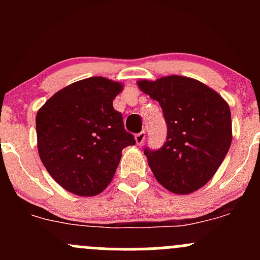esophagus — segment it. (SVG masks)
<instances>
[{
  "label": "esophagus",
  "instance_id": "1",
  "mask_svg": "<svg viewBox=\"0 0 260 260\" xmlns=\"http://www.w3.org/2000/svg\"><path fill=\"white\" fill-rule=\"evenodd\" d=\"M135 138H136V143H137L138 146H141L146 140V132L145 131H141L140 133H137V135L135 136Z\"/></svg>",
  "mask_w": 260,
  "mask_h": 260
}]
</instances>
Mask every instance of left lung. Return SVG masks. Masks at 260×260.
<instances>
[{
    "instance_id": "left-lung-1",
    "label": "left lung",
    "mask_w": 260,
    "mask_h": 260,
    "mask_svg": "<svg viewBox=\"0 0 260 260\" xmlns=\"http://www.w3.org/2000/svg\"><path fill=\"white\" fill-rule=\"evenodd\" d=\"M141 90L157 101L167 125L166 142L145 147L157 181L175 193H190L214 176L232 143V115L215 90L191 78L142 80Z\"/></svg>"
}]
</instances>
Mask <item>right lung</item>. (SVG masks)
I'll return each instance as SVG.
<instances>
[{"label":"right lung","instance_id":"add662e5","mask_svg":"<svg viewBox=\"0 0 260 260\" xmlns=\"http://www.w3.org/2000/svg\"><path fill=\"white\" fill-rule=\"evenodd\" d=\"M120 90V84L106 78H88L55 93L38 112L39 154L67 191L101 193L113 179L122 149L136 145L113 108Z\"/></svg>","mask_w":260,"mask_h":260}]
</instances>
